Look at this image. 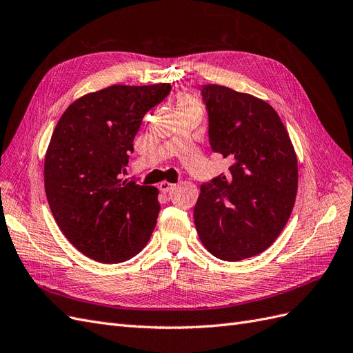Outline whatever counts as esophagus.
Returning a JSON list of instances; mask_svg holds the SVG:
<instances>
[{"label":"esophagus","mask_w":353,"mask_h":353,"mask_svg":"<svg viewBox=\"0 0 353 353\" xmlns=\"http://www.w3.org/2000/svg\"><path fill=\"white\" fill-rule=\"evenodd\" d=\"M174 187H175V184H172V183H168V181H163V183H160V184H159L160 191H163V193H169V191L172 190Z\"/></svg>","instance_id":"34e87169"}]
</instances>
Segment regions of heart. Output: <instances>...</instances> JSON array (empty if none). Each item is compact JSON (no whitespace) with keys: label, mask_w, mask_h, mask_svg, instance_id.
<instances>
[{"label":"heart","mask_w":353,"mask_h":353,"mask_svg":"<svg viewBox=\"0 0 353 353\" xmlns=\"http://www.w3.org/2000/svg\"><path fill=\"white\" fill-rule=\"evenodd\" d=\"M175 112L179 113H197L201 116L203 105L194 94L179 92L175 99Z\"/></svg>","instance_id":"b5f03b06"}]
</instances>
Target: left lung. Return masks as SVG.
<instances>
[{
    "label": "left lung",
    "mask_w": 353,
    "mask_h": 353,
    "mask_svg": "<svg viewBox=\"0 0 353 353\" xmlns=\"http://www.w3.org/2000/svg\"><path fill=\"white\" fill-rule=\"evenodd\" d=\"M212 150L231 166L200 187L194 223L203 245L236 262L266 250L292 215L297 157L280 116L250 94L209 83L201 88Z\"/></svg>",
    "instance_id": "1"
}]
</instances>
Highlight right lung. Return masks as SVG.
Masks as SVG:
<instances>
[{
    "instance_id": "add662e5",
    "label": "right lung",
    "mask_w": 353,
    "mask_h": 353,
    "mask_svg": "<svg viewBox=\"0 0 353 353\" xmlns=\"http://www.w3.org/2000/svg\"><path fill=\"white\" fill-rule=\"evenodd\" d=\"M169 91L170 85L160 82L85 94L51 135L44 162L48 205L73 248L92 261L125 262L152 237L159 190L122 175L144 114Z\"/></svg>"
}]
</instances>
